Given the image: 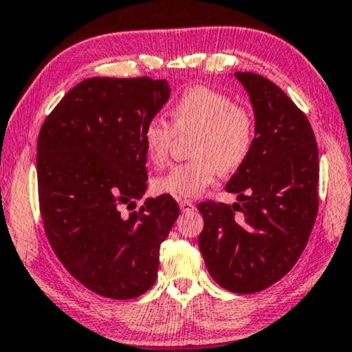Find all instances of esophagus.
Wrapping results in <instances>:
<instances>
[{"mask_svg":"<svg viewBox=\"0 0 352 352\" xmlns=\"http://www.w3.org/2000/svg\"><path fill=\"white\" fill-rule=\"evenodd\" d=\"M179 208L182 212H190V210H194L195 207L190 200H179Z\"/></svg>","mask_w":352,"mask_h":352,"instance_id":"obj_1","label":"esophagus"}]
</instances>
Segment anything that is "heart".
<instances>
[{
	"mask_svg": "<svg viewBox=\"0 0 352 352\" xmlns=\"http://www.w3.org/2000/svg\"><path fill=\"white\" fill-rule=\"evenodd\" d=\"M171 124L152 118L142 129L147 158L163 166L170 158L177 135L197 132L190 155L194 160L173 166L153 182L160 194L190 199L213 184L221 171H236L245 163L254 147L255 127L248 109L236 104L228 95L190 87L179 95L171 108Z\"/></svg>",
	"mask_w": 352,
	"mask_h": 352,
	"instance_id": "obj_1",
	"label": "heart"
}]
</instances>
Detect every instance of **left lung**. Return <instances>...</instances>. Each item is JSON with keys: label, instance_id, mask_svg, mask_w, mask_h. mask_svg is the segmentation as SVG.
I'll return each instance as SVG.
<instances>
[{"label": "left lung", "instance_id": "left-lung-1", "mask_svg": "<svg viewBox=\"0 0 352 352\" xmlns=\"http://www.w3.org/2000/svg\"><path fill=\"white\" fill-rule=\"evenodd\" d=\"M234 76L254 107V147L226 184L241 204L197 205L199 248L218 285L252 294L281 280L307 245L318 212V148L305 113L280 87L254 72Z\"/></svg>", "mask_w": 352, "mask_h": 352}]
</instances>
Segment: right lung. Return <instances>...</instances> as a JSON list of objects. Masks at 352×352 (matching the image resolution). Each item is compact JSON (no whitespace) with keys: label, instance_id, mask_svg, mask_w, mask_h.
<instances>
[{"label":"right lung","instance_id":"add662e5","mask_svg":"<svg viewBox=\"0 0 352 352\" xmlns=\"http://www.w3.org/2000/svg\"><path fill=\"white\" fill-rule=\"evenodd\" d=\"M168 98L165 79L92 77L61 98L38 132L45 234L63 267L103 298L134 299L153 286L160 245L179 215L168 194L134 210L148 179L142 129Z\"/></svg>","mask_w":352,"mask_h":352}]
</instances>
